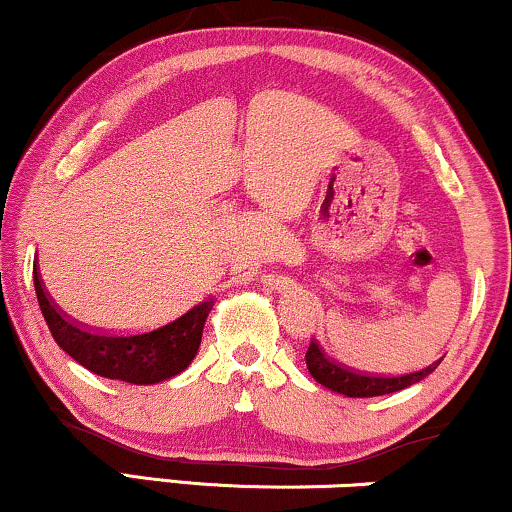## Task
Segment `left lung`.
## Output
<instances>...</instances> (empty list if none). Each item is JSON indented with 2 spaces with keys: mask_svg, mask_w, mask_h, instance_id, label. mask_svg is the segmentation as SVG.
Here are the masks:
<instances>
[{
  "mask_svg": "<svg viewBox=\"0 0 512 512\" xmlns=\"http://www.w3.org/2000/svg\"><path fill=\"white\" fill-rule=\"evenodd\" d=\"M306 365H308V372L313 375V380L323 384V387L337 391V394L351 396V399H368V396L394 394V391H401L410 387V384L425 380V377L437 368L439 361L427 365L425 370L408 372V375H394V377L365 375V372L344 368L342 363H337L334 358L327 356L323 346L313 339L306 351Z\"/></svg>",
  "mask_w": 512,
  "mask_h": 512,
  "instance_id": "8db88e82",
  "label": "left lung"
}]
</instances>
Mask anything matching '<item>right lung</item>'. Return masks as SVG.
I'll use <instances>...</instances> for the list:
<instances>
[{
	"label": "right lung",
	"instance_id": "right-lung-1",
	"mask_svg": "<svg viewBox=\"0 0 512 512\" xmlns=\"http://www.w3.org/2000/svg\"><path fill=\"white\" fill-rule=\"evenodd\" d=\"M35 292L54 342L94 375L130 384H156L180 375L197 356L213 301H201L168 325L137 334L85 330L63 318L35 275Z\"/></svg>",
	"mask_w": 512,
	"mask_h": 512
}]
</instances>
